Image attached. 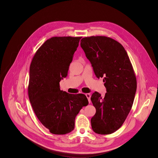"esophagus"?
<instances>
[{"label": "esophagus", "instance_id": "34e87169", "mask_svg": "<svg viewBox=\"0 0 158 158\" xmlns=\"http://www.w3.org/2000/svg\"><path fill=\"white\" fill-rule=\"evenodd\" d=\"M85 96H86V97L87 98V99L89 100V103H90V96H91V95L89 93H87V94H85Z\"/></svg>", "mask_w": 158, "mask_h": 158}]
</instances>
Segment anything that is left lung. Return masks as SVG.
I'll return each mask as SVG.
<instances>
[{
    "label": "left lung",
    "instance_id": "obj_1",
    "mask_svg": "<svg viewBox=\"0 0 158 158\" xmlns=\"http://www.w3.org/2000/svg\"><path fill=\"white\" fill-rule=\"evenodd\" d=\"M80 45L97 78H103L105 97L98 92L91 96L96 112L90 120L92 130L110 135L122 126L132 108L136 78L126 51L112 38L96 35L81 39Z\"/></svg>",
    "mask_w": 158,
    "mask_h": 158
}]
</instances>
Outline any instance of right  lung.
I'll list each match as a JSON object with an SVG mask.
<instances>
[{"instance_id":"right-lung-1","label":"right lung","mask_w":158,"mask_h":158,"mask_svg":"<svg viewBox=\"0 0 158 158\" xmlns=\"http://www.w3.org/2000/svg\"><path fill=\"white\" fill-rule=\"evenodd\" d=\"M81 37H53L46 40L32 60L28 94L34 112L51 133L65 135L75 128V120L89 101L83 94L60 89Z\"/></svg>"}]
</instances>
